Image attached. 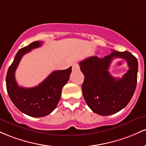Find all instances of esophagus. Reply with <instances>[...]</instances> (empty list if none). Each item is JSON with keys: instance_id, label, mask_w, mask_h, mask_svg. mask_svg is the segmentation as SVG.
<instances>
[{"instance_id": "obj_1", "label": "esophagus", "mask_w": 146, "mask_h": 146, "mask_svg": "<svg viewBox=\"0 0 146 146\" xmlns=\"http://www.w3.org/2000/svg\"><path fill=\"white\" fill-rule=\"evenodd\" d=\"M80 69L79 65H78L77 63H74V64L72 65V70H78Z\"/></svg>"}]
</instances>
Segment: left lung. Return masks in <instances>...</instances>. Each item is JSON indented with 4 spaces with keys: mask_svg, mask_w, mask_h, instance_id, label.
Here are the masks:
<instances>
[{
    "mask_svg": "<svg viewBox=\"0 0 146 146\" xmlns=\"http://www.w3.org/2000/svg\"><path fill=\"white\" fill-rule=\"evenodd\" d=\"M102 58H87L79 63L85 76L82 92L87 105L93 112L101 116L115 114L128 104L135 93L137 82L138 61L130 52L112 50ZM115 58L125 59L129 71L121 78H114L108 70Z\"/></svg>",
    "mask_w": 146,
    "mask_h": 146,
    "instance_id": "left-lung-1",
    "label": "left lung"
}]
</instances>
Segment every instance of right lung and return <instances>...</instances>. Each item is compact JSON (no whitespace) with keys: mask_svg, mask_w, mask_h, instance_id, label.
<instances>
[{"mask_svg":"<svg viewBox=\"0 0 146 146\" xmlns=\"http://www.w3.org/2000/svg\"><path fill=\"white\" fill-rule=\"evenodd\" d=\"M41 41H34L17 52L6 76V88L9 98L21 112L32 117L48 115L56 108L62 89L68 83L72 67L65 70H56L37 86L20 87L15 79V71L21 58L33 49L41 46Z\"/></svg>","mask_w":146,"mask_h":146,"instance_id":"add662e5","label":"right lung"}]
</instances>
